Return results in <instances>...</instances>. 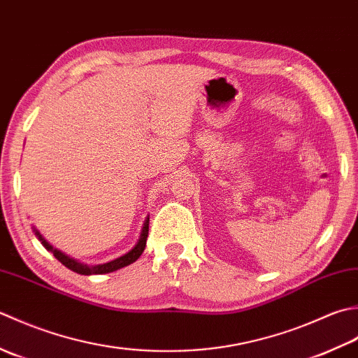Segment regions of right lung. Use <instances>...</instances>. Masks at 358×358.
<instances>
[{
	"instance_id": "right-lung-1",
	"label": "right lung",
	"mask_w": 358,
	"mask_h": 358,
	"mask_svg": "<svg viewBox=\"0 0 358 358\" xmlns=\"http://www.w3.org/2000/svg\"><path fill=\"white\" fill-rule=\"evenodd\" d=\"M148 225H150V216L145 220L143 222V227H142V231H141V238H138L137 244L131 249L129 252H127L125 255H122V257L115 258L113 261L109 262H105V264H96V266H87V264H83V262H80L74 258L68 257V255H64L62 250L55 249L54 245H50L48 241L41 236V233L36 230L34 227V233L35 236L38 238L40 243L43 244V247H45L46 250H49L50 253H54V257L62 262V264L64 267L71 268L72 272L76 273H80V275H103V273H111V272H115L119 271V268L122 267H127L129 264H133V262L141 257L142 252L145 250V245H147V238H148Z\"/></svg>"
}]
</instances>
